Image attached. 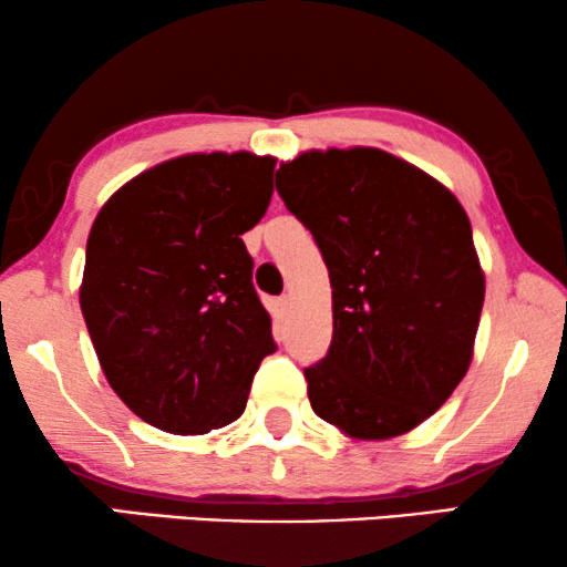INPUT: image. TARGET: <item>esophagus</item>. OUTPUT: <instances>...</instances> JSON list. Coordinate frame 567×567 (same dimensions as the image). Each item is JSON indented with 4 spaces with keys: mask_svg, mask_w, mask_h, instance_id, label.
Instances as JSON below:
<instances>
[{
    "mask_svg": "<svg viewBox=\"0 0 567 567\" xmlns=\"http://www.w3.org/2000/svg\"><path fill=\"white\" fill-rule=\"evenodd\" d=\"M291 305H293V299H291V293H284L281 299H278V307H281V312L286 315L291 309Z\"/></svg>",
    "mask_w": 567,
    "mask_h": 567,
    "instance_id": "obj_1",
    "label": "esophagus"
}]
</instances>
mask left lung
Segmentation results:
<instances>
[{
  "label": "left lung",
  "instance_id": "left-lung-1",
  "mask_svg": "<svg viewBox=\"0 0 567 567\" xmlns=\"http://www.w3.org/2000/svg\"><path fill=\"white\" fill-rule=\"evenodd\" d=\"M276 188L330 270L332 343L305 369L312 410L359 441L413 431L467 374L483 312L462 204L374 146L301 152Z\"/></svg>",
  "mask_w": 567,
  "mask_h": 567
}]
</instances>
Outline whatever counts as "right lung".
I'll use <instances>...</instances> for the list:
<instances>
[{
	"instance_id": "right-lung-1",
	"label": "right lung",
	"mask_w": 567,
	"mask_h": 567,
	"mask_svg": "<svg viewBox=\"0 0 567 567\" xmlns=\"http://www.w3.org/2000/svg\"><path fill=\"white\" fill-rule=\"evenodd\" d=\"M276 157L183 154L136 175L100 208L80 307L113 392L175 436L245 413L276 351L243 235L274 196Z\"/></svg>"
}]
</instances>
